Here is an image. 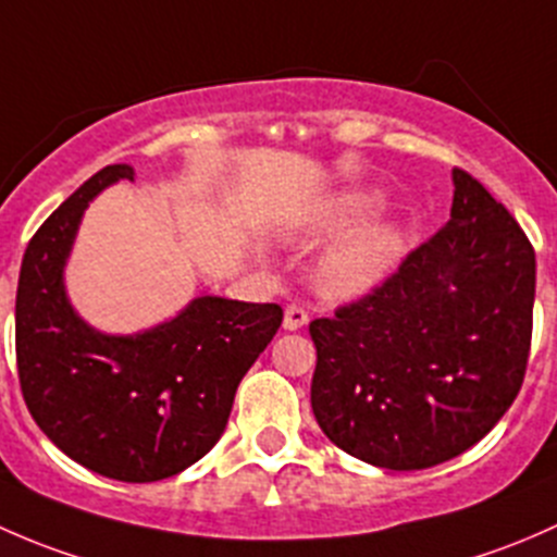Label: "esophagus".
<instances>
[{
  "label": "esophagus",
  "mask_w": 557,
  "mask_h": 557,
  "mask_svg": "<svg viewBox=\"0 0 557 557\" xmlns=\"http://www.w3.org/2000/svg\"><path fill=\"white\" fill-rule=\"evenodd\" d=\"M308 324V311L302 306H286L284 311V330H302Z\"/></svg>",
  "instance_id": "34e87169"
}]
</instances>
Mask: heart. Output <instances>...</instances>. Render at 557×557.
<instances>
[{"label":"heart","mask_w":557,"mask_h":557,"mask_svg":"<svg viewBox=\"0 0 557 557\" xmlns=\"http://www.w3.org/2000/svg\"><path fill=\"white\" fill-rule=\"evenodd\" d=\"M383 203V193L372 187H351L302 206L286 220L289 238L319 240L348 231L367 220ZM407 227L403 222H370L343 236L326 249L319 262V286L330 297H357L381 284L397 268L405 251Z\"/></svg>","instance_id":"heart-1"}]
</instances>
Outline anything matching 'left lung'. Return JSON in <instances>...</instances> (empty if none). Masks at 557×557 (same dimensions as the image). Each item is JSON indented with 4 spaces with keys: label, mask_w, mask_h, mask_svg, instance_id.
<instances>
[{
    "label": "left lung",
    "mask_w": 557,
    "mask_h": 557,
    "mask_svg": "<svg viewBox=\"0 0 557 557\" xmlns=\"http://www.w3.org/2000/svg\"><path fill=\"white\" fill-rule=\"evenodd\" d=\"M450 220L362 300L311 321V407L337 448L426 469L485 437L523 386L536 257L515 216L453 169Z\"/></svg>",
    "instance_id": "left-lung-1"
}]
</instances>
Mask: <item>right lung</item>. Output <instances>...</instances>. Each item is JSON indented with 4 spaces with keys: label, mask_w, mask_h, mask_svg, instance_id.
<instances>
[{
    "label": "right lung",
    "mask_w": 557,
    "mask_h": 557,
    "mask_svg": "<svg viewBox=\"0 0 557 557\" xmlns=\"http://www.w3.org/2000/svg\"><path fill=\"white\" fill-rule=\"evenodd\" d=\"M131 165H107L74 190L26 246L15 295L21 392L37 426L72 461L123 483H154L216 445L240 377L278 332L276 302L195 297L171 321L104 335L77 317L64 265L90 200Z\"/></svg>",
    "instance_id": "add662e5"
}]
</instances>
